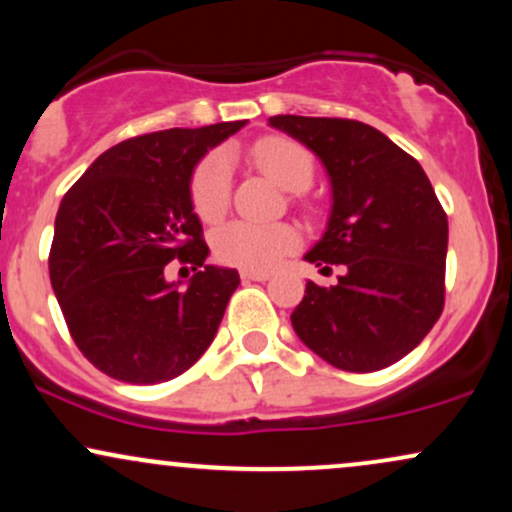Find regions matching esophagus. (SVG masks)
Instances as JSON below:
<instances>
[{
	"instance_id": "obj_1",
	"label": "esophagus",
	"mask_w": 512,
	"mask_h": 512,
	"mask_svg": "<svg viewBox=\"0 0 512 512\" xmlns=\"http://www.w3.org/2000/svg\"><path fill=\"white\" fill-rule=\"evenodd\" d=\"M245 281H267L269 279V272H257V269H243L240 272Z\"/></svg>"
}]
</instances>
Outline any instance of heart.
Listing matches in <instances>:
<instances>
[{
  "label": "heart",
  "instance_id": "1",
  "mask_svg": "<svg viewBox=\"0 0 512 512\" xmlns=\"http://www.w3.org/2000/svg\"><path fill=\"white\" fill-rule=\"evenodd\" d=\"M255 161L284 190L303 192L313 182L315 161L303 144L284 137H269L255 146ZM231 197V158L214 151L199 163L192 178V204L204 221H214L226 211ZM298 231L289 223L231 221L214 233L219 260L243 269H272L276 262L298 248Z\"/></svg>",
  "mask_w": 512,
  "mask_h": 512
}]
</instances>
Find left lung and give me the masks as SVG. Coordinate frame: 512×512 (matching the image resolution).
<instances>
[{"label": "left lung", "mask_w": 512, "mask_h": 512, "mask_svg": "<svg viewBox=\"0 0 512 512\" xmlns=\"http://www.w3.org/2000/svg\"><path fill=\"white\" fill-rule=\"evenodd\" d=\"M269 127L313 151L330 178L325 233L305 260L344 267L334 286L305 284L293 330L334 368L392 366L443 313L448 216L431 180L416 158L363 122L274 115Z\"/></svg>", "instance_id": "8db88e82"}]
</instances>
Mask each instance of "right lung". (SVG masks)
<instances>
[{
    "mask_svg": "<svg viewBox=\"0 0 512 512\" xmlns=\"http://www.w3.org/2000/svg\"><path fill=\"white\" fill-rule=\"evenodd\" d=\"M248 120L163 129L108 149L60 204L50 281L76 346L110 378L154 385L178 378L214 342L236 269L207 264L192 175L209 149ZM196 264L168 282L165 264Z\"/></svg>",
    "mask_w": 512,
    "mask_h": 512,
    "instance_id": "right-lung-1",
    "label": "right lung"
}]
</instances>
